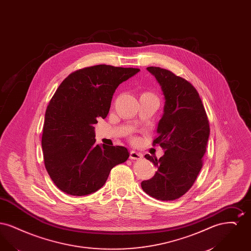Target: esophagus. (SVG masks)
I'll use <instances>...</instances> for the list:
<instances>
[{
	"instance_id": "obj_1",
	"label": "esophagus",
	"mask_w": 251,
	"mask_h": 251,
	"mask_svg": "<svg viewBox=\"0 0 251 251\" xmlns=\"http://www.w3.org/2000/svg\"><path fill=\"white\" fill-rule=\"evenodd\" d=\"M142 157H143V155L141 153L136 152L134 151H131L130 152V159H131V160H140Z\"/></svg>"
}]
</instances>
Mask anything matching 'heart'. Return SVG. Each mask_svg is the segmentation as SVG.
Segmentation results:
<instances>
[{
  "mask_svg": "<svg viewBox=\"0 0 251 251\" xmlns=\"http://www.w3.org/2000/svg\"><path fill=\"white\" fill-rule=\"evenodd\" d=\"M145 94H149V95H152V94H151V93H145Z\"/></svg>",
  "mask_w": 251,
  "mask_h": 251,
  "instance_id": "obj_1",
  "label": "heart"
}]
</instances>
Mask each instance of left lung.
Returning <instances> with one entry per match:
<instances>
[{
	"instance_id": "1",
	"label": "left lung",
	"mask_w": 251,
	"mask_h": 251,
	"mask_svg": "<svg viewBox=\"0 0 251 251\" xmlns=\"http://www.w3.org/2000/svg\"><path fill=\"white\" fill-rule=\"evenodd\" d=\"M165 96L158 136L165 154L159 160L146 154L158 167L151 179L143 180L144 191L156 200L174 201L183 196L194 184L201 167L210 135L209 120L197 89L185 79L158 67H149Z\"/></svg>"
}]
</instances>
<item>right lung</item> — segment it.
Returning <instances> with one entry per match:
<instances>
[{
    "label": "right lung",
    "instance_id": "obj_1",
    "mask_svg": "<svg viewBox=\"0 0 251 251\" xmlns=\"http://www.w3.org/2000/svg\"><path fill=\"white\" fill-rule=\"evenodd\" d=\"M139 69L97 65L71 73L49 102L42 133L44 164L61 191L85 196L101 188L111 169L129 158L122 146L95 144L94 124L113 95Z\"/></svg>",
    "mask_w": 251,
    "mask_h": 251
}]
</instances>
